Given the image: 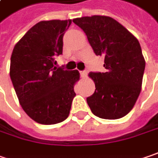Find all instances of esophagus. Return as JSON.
Wrapping results in <instances>:
<instances>
[{"label": "esophagus", "instance_id": "34e87169", "mask_svg": "<svg viewBox=\"0 0 158 158\" xmlns=\"http://www.w3.org/2000/svg\"><path fill=\"white\" fill-rule=\"evenodd\" d=\"M87 71L86 70H83V71H80V75H81V76L83 77V78H84V77H86V75H87Z\"/></svg>", "mask_w": 158, "mask_h": 158}]
</instances>
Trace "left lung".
I'll use <instances>...</instances> for the list:
<instances>
[{
  "mask_svg": "<svg viewBox=\"0 0 158 158\" xmlns=\"http://www.w3.org/2000/svg\"><path fill=\"white\" fill-rule=\"evenodd\" d=\"M73 22L83 29L94 53L104 58L106 72L89 74L96 88L86 99L91 112L103 119L126 115L139 95L145 70L139 41L110 17H83Z\"/></svg>",
  "mask_w": 158,
  "mask_h": 158,
  "instance_id": "left-lung-1",
  "label": "left lung"
}]
</instances>
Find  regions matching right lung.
Segmentation results:
<instances>
[{"mask_svg":"<svg viewBox=\"0 0 158 158\" xmlns=\"http://www.w3.org/2000/svg\"><path fill=\"white\" fill-rule=\"evenodd\" d=\"M72 20L41 21L15 45L10 75L24 111L35 122L55 124L66 120L75 96L77 70L55 67L63 52V36Z\"/></svg>","mask_w":158,"mask_h":158,"instance_id":"right-lung-1","label":"right lung"}]
</instances>
